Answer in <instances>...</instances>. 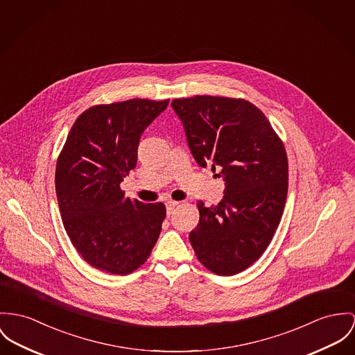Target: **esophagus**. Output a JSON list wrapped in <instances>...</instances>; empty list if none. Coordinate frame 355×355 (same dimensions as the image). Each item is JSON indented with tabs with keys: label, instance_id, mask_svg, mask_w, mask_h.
I'll return each instance as SVG.
<instances>
[{
	"label": "esophagus",
	"instance_id": "obj_1",
	"mask_svg": "<svg viewBox=\"0 0 355 355\" xmlns=\"http://www.w3.org/2000/svg\"><path fill=\"white\" fill-rule=\"evenodd\" d=\"M178 204H180V202H177V201H167V202H166V211H167V215H170Z\"/></svg>",
	"mask_w": 355,
	"mask_h": 355
}]
</instances>
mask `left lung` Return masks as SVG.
I'll return each instance as SVG.
<instances>
[{
	"instance_id": "left-lung-1",
	"label": "left lung",
	"mask_w": 355,
	"mask_h": 355,
	"mask_svg": "<svg viewBox=\"0 0 355 355\" xmlns=\"http://www.w3.org/2000/svg\"><path fill=\"white\" fill-rule=\"evenodd\" d=\"M171 107L201 167L225 182L218 205L197 202L200 221L189 234L198 261L218 275L251 266L268 248L288 194V158L272 124L242 98L194 96Z\"/></svg>"
}]
</instances>
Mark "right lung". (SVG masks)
I'll use <instances>...</instances> for the list:
<instances>
[{"label": "right lung", "mask_w": 355, "mask_h": 355, "mask_svg": "<svg viewBox=\"0 0 355 355\" xmlns=\"http://www.w3.org/2000/svg\"><path fill=\"white\" fill-rule=\"evenodd\" d=\"M168 100L134 98L85 110L73 124L56 162L55 191L64 230L94 269L125 275L157 243L166 207L125 197L120 184L137 167L144 130Z\"/></svg>", "instance_id": "right-lung-1"}]
</instances>
